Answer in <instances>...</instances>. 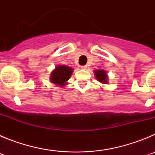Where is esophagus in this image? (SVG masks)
Here are the masks:
<instances>
[{
  "instance_id": "1",
  "label": "esophagus",
  "mask_w": 155,
  "mask_h": 155,
  "mask_svg": "<svg viewBox=\"0 0 155 155\" xmlns=\"http://www.w3.org/2000/svg\"><path fill=\"white\" fill-rule=\"evenodd\" d=\"M81 68L82 70H87V67L86 65H84V66H81Z\"/></svg>"
}]
</instances>
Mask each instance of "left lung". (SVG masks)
Returning a JSON list of instances; mask_svg holds the SVG:
<instances>
[{
  "instance_id": "8db88e82",
  "label": "left lung",
  "mask_w": 155,
  "mask_h": 155,
  "mask_svg": "<svg viewBox=\"0 0 155 155\" xmlns=\"http://www.w3.org/2000/svg\"><path fill=\"white\" fill-rule=\"evenodd\" d=\"M94 76L97 81L101 82L102 84H108V74L107 72L104 70H94Z\"/></svg>"
}]
</instances>
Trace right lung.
Returning <instances> with one entry per match:
<instances>
[{
    "instance_id": "1",
    "label": "right lung",
    "mask_w": 155,
    "mask_h": 155,
    "mask_svg": "<svg viewBox=\"0 0 155 155\" xmlns=\"http://www.w3.org/2000/svg\"><path fill=\"white\" fill-rule=\"evenodd\" d=\"M74 69L66 65H57L51 71L50 80L55 85L64 87L67 85L68 81L73 74Z\"/></svg>"
}]
</instances>
